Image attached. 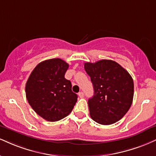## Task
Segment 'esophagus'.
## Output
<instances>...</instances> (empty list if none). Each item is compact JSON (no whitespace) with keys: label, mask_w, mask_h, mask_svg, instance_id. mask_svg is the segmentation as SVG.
Instances as JSON below:
<instances>
[{"label":"esophagus","mask_w":156,"mask_h":156,"mask_svg":"<svg viewBox=\"0 0 156 156\" xmlns=\"http://www.w3.org/2000/svg\"><path fill=\"white\" fill-rule=\"evenodd\" d=\"M78 96H79L80 98H83L84 97V93L82 92V91H80V92L78 93Z\"/></svg>","instance_id":"1"}]
</instances>
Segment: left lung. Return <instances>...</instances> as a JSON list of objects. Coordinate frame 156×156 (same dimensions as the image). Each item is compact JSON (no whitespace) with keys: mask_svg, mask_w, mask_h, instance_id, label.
Masks as SVG:
<instances>
[{"mask_svg":"<svg viewBox=\"0 0 156 156\" xmlns=\"http://www.w3.org/2000/svg\"><path fill=\"white\" fill-rule=\"evenodd\" d=\"M84 69L91 78L94 92L88 101L91 118L102 125L119 121L132 104L134 82L132 76L112 60L86 62Z\"/></svg>","mask_w":156,"mask_h":156,"instance_id":"left-lung-1","label":"left lung"}]
</instances>
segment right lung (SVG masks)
I'll use <instances>...</instances> for the list:
<instances>
[{
  "mask_svg": "<svg viewBox=\"0 0 156 156\" xmlns=\"http://www.w3.org/2000/svg\"><path fill=\"white\" fill-rule=\"evenodd\" d=\"M69 65L59 58L41 62L30 75L25 86L26 97L37 115L48 121L68 115L77 102L72 84L65 78Z\"/></svg>",
  "mask_w": 156,
  "mask_h": 156,
  "instance_id": "right-lung-1",
  "label": "right lung"
}]
</instances>
